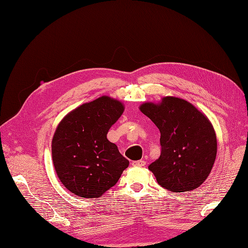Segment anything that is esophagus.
Masks as SVG:
<instances>
[{"instance_id": "1", "label": "esophagus", "mask_w": 248, "mask_h": 248, "mask_svg": "<svg viewBox=\"0 0 248 248\" xmlns=\"http://www.w3.org/2000/svg\"><path fill=\"white\" fill-rule=\"evenodd\" d=\"M132 166H134V167H144V166H146V161H144V160L132 161Z\"/></svg>"}]
</instances>
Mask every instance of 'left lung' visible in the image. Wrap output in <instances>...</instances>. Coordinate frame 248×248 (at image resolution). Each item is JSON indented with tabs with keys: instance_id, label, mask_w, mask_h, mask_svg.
I'll return each mask as SVG.
<instances>
[{
	"instance_id": "1",
	"label": "left lung",
	"mask_w": 248,
	"mask_h": 248,
	"mask_svg": "<svg viewBox=\"0 0 248 248\" xmlns=\"http://www.w3.org/2000/svg\"><path fill=\"white\" fill-rule=\"evenodd\" d=\"M140 109L160 131V156L149 166L157 182L171 192L198 188L211 172L217 153L208 118L177 97H164L158 104L146 102Z\"/></svg>"
}]
</instances>
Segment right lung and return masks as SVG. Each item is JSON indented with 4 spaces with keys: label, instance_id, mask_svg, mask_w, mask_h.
I'll return each instance as SVG.
<instances>
[{
    "label": "right lung",
    "instance_id": "right-lung-1",
    "mask_svg": "<svg viewBox=\"0 0 248 248\" xmlns=\"http://www.w3.org/2000/svg\"><path fill=\"white\" fill-rule=\"evenodd\" d=\"M124 111L108 96L85 103L67 115L52 138L51 153L60 181L81 198H99L117 184L129 161L108 139Z\"/></svg>",
    "mask_w": 248,
    "mask_h": 248
}]
</instances>
